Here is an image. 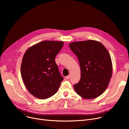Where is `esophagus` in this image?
I'll use <instances>...</instances> for the list:
<instances>
[{"label":"esophagus","instance_id":"obj_1","mask_svg":"<svg viewBox=\"0 0 129 129\" xmlns=\"http://www.w3.org/2000/svg\"><path fill=\"white\" fill-rule=\"evenodd\" d=\"M70 75H69V76H66L65 79H67V80H69V79H70Z\"/></svg>","mask_w":129,"mask_h":129}]
</instances>
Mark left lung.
Wrapping results in <instances>:
<instances>
[{
  "mask_svg": "<svg viewBox=\"0 0 129 129\" xmlns=\"http://www.w3.org/2000/svg\"><path fill=\"white\" fill-rule=\"evenodd\" d=\"M80 67L79 82L74 85L79 96L91 99L100 96L112 77V64L109 52L100 42L87 40L70 43Z\"/></svg>",
  "mask_w": 129,
  "mask_h": 129,
  "instance_id": "left-lung-1",
  "label": "left lung"
}]
</instances>
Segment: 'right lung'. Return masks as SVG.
Instances as JSON below:
<instances>
[{"label":"right lung","instance_id":"1","mask_svg":"<svg viewBox=\"0 0 129 129\" xmlns=\"http://www.w3.org/2000/svg\"><path fill=\"white\" fill-rule=\"evenodd\" d=\"M63 44V41H43L25 52L21 75L26 89L34 97L45 99L57 92L63 77L55 58Z\"/></svg>","mask_w":129,"mask_h":129}]
</instances>
